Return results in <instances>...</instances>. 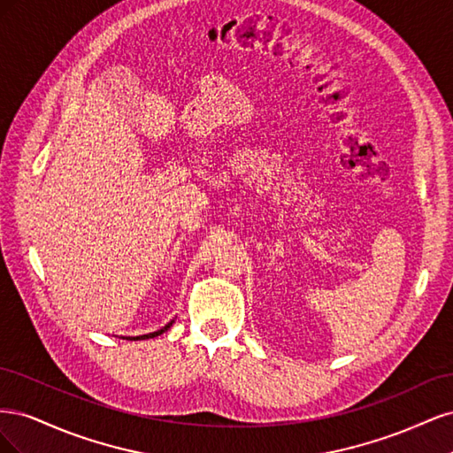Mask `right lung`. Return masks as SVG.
<instances>
[{"label":"right lung","mask_w":453,"mask_h":453,"mask_svg":"<svg viewBox=\"0 0 453 453\" xmlns=\"http://www.w3.org/2000/svg\"><path fill=\"white\" fill-rule=\"evenodd\" d=\"M172 325H173V319H172L170 323L164 325L162 328H158V331H155V333H149V334H140V336H120V338H127V340H147V338H155V336H158V334H162V333H166Z\"/></svg>","instance_id":"add662e5"}]
</instances>
